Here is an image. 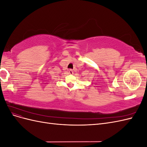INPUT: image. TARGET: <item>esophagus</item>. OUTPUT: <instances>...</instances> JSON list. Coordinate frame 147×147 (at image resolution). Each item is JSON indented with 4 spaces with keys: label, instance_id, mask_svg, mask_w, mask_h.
<instances>
[{
    "label": "esophagus",
    "instance_id": "34e87169",
    "mask_svg": "<svg viewBox=\"0 0 147 147\" xmlns=\"http://www.w3.org/2000/svg\"><path fill=\"white\" fill-rule=\"evenodd\" d=\"M69 74H70V75H72L74 74V71L72 70V69H70L69 70Z\"/></svg>",
    "mask_w": 147,
    "mask_h": 147
}]
</instances>
